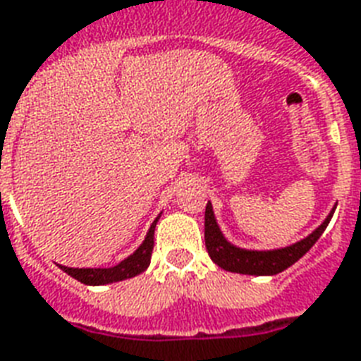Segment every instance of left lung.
Masks as SVG:
<instances>
[{"mask_svg":"<svg viewBox=\"0 0 361 361\" xmlns=\"http://www.w3.org/2000/svg\"><path fill=\"white\" fill-rule=\"evenodd\" d=\"M333 213L324 221V224L318 230H314L312 234L295 243L291 247L276 249V251H243L234 245H230L222 238L221 230L216 226L215 216L211 203L205 207V247L207 253L216 262L219 267L228 270V272L238 274H251V276H272V274L283 272L286 268L299 261L300 257L318 242L319 235L324 234L327 224L331 221Z\"/></svg>","mask_w":361,"mask_h":361,"instance_id":"1","label":"left lung"}]
</instances>
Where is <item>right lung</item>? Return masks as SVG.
Listing matches in <instances>:
<instances>
[{
  "label": "right lung",
  "instance_id": "add662e5",
  "mask_svg": "<svg viewBox=\"0 0 361 361\" xmlns=\"http://www.w3.org/2000/svg\"><path fill=\"white\" fill-rule=\"evenodd\" d=\"M156 222L148 230L146 234V240L142 242L135 253L131 257H127L126 261H121L119 264L112 268H68L61 267L68 276H72L74 280L85 283V286H104V283H114V281L129 280V278H135L139 276L140 272H145L148 264H150L152 249H154V228H156Z\"/></svg>",
  "mask_w": 361,
  "mask_h": 361
}]
</instances>
